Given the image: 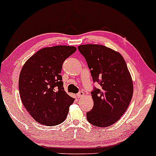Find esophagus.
Returning <instances> with one entry per match:
<instances>
[{"label": "esophagus", "mask_w": 156, "mask_h": 156, "mask_svg": "<svg viewBox=\"0 0 156 156\" xmlns=\"http://www.w3.org/2000/svg\"><path fill=\"white\" fill-rule=\"evenodd\" d=\"M83 95H84V93L83 92H82V91H80V92L77 94V97H78V98H82V97H83Z\"/></svg>", "instance_id": "esophagus-1"}]
</instances>
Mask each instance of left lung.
Instances as JSON below:
<instances>
[{
  "label": "left lung",
  "mask_w": 156,
  "mask_h": 156,
  "mask_svg": "<svg viewBox=\"0 0 156 156\" xmlns=\"http://www.w3.org/2000/svg\"><path fill=\"white\" fill-rule=\"evenodd\" d=\"M90 69L94 87L92 92V109L87 113V120L96 127H108L124 114L131 101L133 85L122 55L101 44H82L78 47Z\"/></svg>",
  "instance_id": "left-lung-1"
}]
</instances>
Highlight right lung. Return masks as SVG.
I'll list each match as a JSON object with an SVG mask.
<instances>
[{"mask_svg":"<svg viewBox=\"0 0 156 156\" xmlns=\"http://www.w3.org/2000/svg\"><path fill=\"white\" fill-rule=\"evenodd\" d=\"M76 51V47L66 45L42 48L28 58L21 69V101L39 124L54 126L67 117L75 99L64 91L60 73L64 61Z\"/></svg>","mask_w":156,"mask_h":156,"instance_id":"right-lung-1","label":"right lung"}]
</instances>
